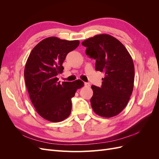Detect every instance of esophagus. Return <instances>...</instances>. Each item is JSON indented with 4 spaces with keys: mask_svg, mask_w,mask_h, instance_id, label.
I'll return each instance as SVG.
<instances>
[{
    "mask_svg": "<svg viewBox=\"0 0 159 159\" xmlns=\"http://www.w3.org/2000/svg\"><path fill=\"white\" fill-rule=\"evenodd\" d=\"M84 85H85V88H89L90 87V84L89 83H85Z\"/></svg>",
    "mask_w": 159,
    "mask_h": 159,
    "instance_id": "obj_1",
    "label": "esophagus"
}]
</instances>
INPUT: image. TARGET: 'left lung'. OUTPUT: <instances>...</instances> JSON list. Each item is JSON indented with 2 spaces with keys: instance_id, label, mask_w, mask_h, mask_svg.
I'll use <instances>...</instances> for the list:
<instances>
[{
  "instance_id": "1",
  "label": "left lung",
  "mask_w": 159,
  "mask_h": 159,
  "mask_svg": "<svg viewBox=\"0 0 159 159\" xmlns=\"http://www.w3.org/2000/svg\"><path fill=\"white\" fill-rule=\"evenodd\" d=\"M81 44L86 47V55L95 60V70L105 72L102 87L91 85V107L99 116L114 117L126 107L133 92L132 57L121 42L109 34L96 35Z\"/></svg>"
}]
</instances>
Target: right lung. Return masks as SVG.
<instances>
[{
  "label": "right lung",
  "instance_id": "add662e5",
  "mask_svg": "<svg viewBox=\"0 0 159 159\" xmlns=\"http://www.w3.org/2000/svg\"><path fill=\"white\" fill-rule=\"evenodd\" d=\"M80 44L79 40H65L56 37L45 38L34 48L25 68V80L31 102L42 117L51 122H60L68 117L71 98L84 86L80 80L62 84L57 75L67 54Z\"/></svg>",
  "mask_w": 159,
  "mask_h": 159
}]
</instances>
